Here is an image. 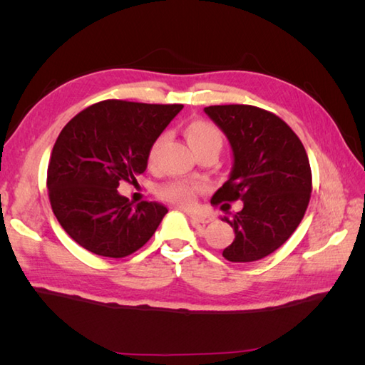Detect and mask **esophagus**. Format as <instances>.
<instances>
[{
    "mask_svg": "<svg viewBox=\"0 0 365 365\" xmlns=\"http://www.w3.org/2000/svg\"><path fill=\"white\" fill-rule=\"evenodd\" d=\"M190 218L192 220V222H197V224H208L215 220L212 215H207V213H190Z\"/></svg>",
    "mask_w": 365,
    "mask_h": 365,
    "instance_id": "obj_1",
    "label": "esophagus"
}]
</instances>
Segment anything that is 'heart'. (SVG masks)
Returning <instances> with one entry per match:
<instances>
[{
    "label": "heart",
    "mask_w": 365,
    "mask_h": 365,
    "mask_svg": "<svg viewBox=\"0 0 365 365\" xmlns=\"http://www.w3.org/2000/svg\"><path fill=\"white\" fill-rule=\"evenodd\" d=\"M185 136H187L190 145L195 149L197 153L199 150L205 149V147L222 145V131L215 125L213 122L205 120V119H195L190 120L187 125H185ZM165 135H158L150 143L149 149H147V165L155 166L157 165L158 155L161 152V147L165 144ZM202 190V185L195 183V182H187V180H175L165 183L158 190L160 199L166 200L169 204H174L178 207H192L196 204V199L199 191Z\"/></svg>",
    "instance_id": "b5f03b06"
}]
</instances>
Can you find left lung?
<instances>
[{"label":"left lung","mask_w":365,"mask_h":365,"mask_svg":"<svg viewBox=\"0 0 365 365\" xmlns=\"http://www.w3.org/2000/svg\"><path fill=\"white\" fill-rule=\"evenodd\" d=\"M234 150L229 180L212 204L243 200L242 212L224 218L235 240L222 251L229 262H255L281 247L304 218L312 170L304 145L287 123L252 105L207 106ZM222 205V210H227Z\"/></svg>","instance_id":"obj_1"}]
</instances>
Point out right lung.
I'll return each mask as SVG.
<instances>
[{
  "label": "right lung",
  "instance_id": "1",
  "mask_svg": "<svg viewBox=\"0 0 365 365\" xmlns=\"http://www.w3.org/2000/svg\"><path fill=\"white\" fill-rule=\"evenodd\" d=\"M183 105L103 100L67 122L51 150L46 187L51 210L84 250L122 259L143 247L168 208L120 196V182L136 183L147 149Z\"/></svg>",
  "mask_w": 365,
  "mask_h": 365
}]
</instances>
